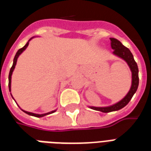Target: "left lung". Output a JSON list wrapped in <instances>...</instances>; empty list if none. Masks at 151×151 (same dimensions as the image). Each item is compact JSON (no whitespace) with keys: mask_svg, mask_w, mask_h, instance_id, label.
<instances>
[{"mask_svg":"<svg viewBox=\"0 0 151 151\" xmlns=\"http://www.w3.org/2000/svg\"><path fill=\"white\" fill-rule=\"evenodd\" d=\"M110 44H111V48L114 50L113 54L120 57L121 59H124L126 62L127 64L129 65V68L132 71V85L130 88V90L127 93L125 96L115 103L114 105L110 106H104V107H96V106H89L91 109H93L95 110H98L103 113H109L112 111H116L119 110L124 107L125 106L129 103V101L133 96V95L136 93V90L138 88L139 86V69L137 63L134 59V57L130 52L129 48H126L122 44L121 41H119L117 39L115 38H110Z\"/></svg>","mask_w":151,"mask_h":151,"instance_id":"1","label":"left lung"}]
</instances>
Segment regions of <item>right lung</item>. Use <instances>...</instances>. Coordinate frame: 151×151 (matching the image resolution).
I'll return each instance as SVG.
<instances>
[{
	"instance_id": "obj_1",
	"label": "right lung",
	"mask_w": 151,
	"mask_h": 151,
	"mask_svg": "<svg viewBox=\"0 0 151 151\" xmlns=\"http://www.w3.org/2000/svg\"><path fill=\"white\" fill-rule=\"evenodd\" d=\"M32 38H30L28 41V42H27L26 45H24V47H22V48H20V49H19L18 50V52H16V54H15V58H14V60H13V64H12V68H11L10 70V72H9V75H8V88H9V91L11 92V80H12V72L13 70H14V69H15V65H16V63H17V59L18 58H19V55L22 53L23 51L26 49V48H27V46H28V45H29V41L31 40ZM12 95V94H11ZM13 98V97H12ZM21 109V108H20ZM22 110V109H21ZM23 112H25L26 114H27L30 115V116H34V117H44V116H45V115H48V114H52V113H54L56 111V110H52V111H51V112H48V113H46V114H34V113H31V112H28V111H26V110H22Z\"/></svg>"
}]
</instances>
